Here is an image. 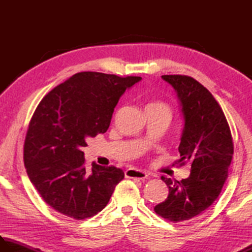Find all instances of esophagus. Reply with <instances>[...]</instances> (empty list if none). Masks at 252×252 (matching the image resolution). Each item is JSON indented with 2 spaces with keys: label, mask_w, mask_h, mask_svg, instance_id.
Instances as JSON below:
<instances>
[{
  "label": "esophagus",
  "mask_w": 252,
  "mask_h": 252,
  "mask_svg": "<svg viewBox=\"0 0 252 252\" xmlns=\"http://www.w3.org/2000/svg\"><path fill=\"white\" fill-rule=\"evenodd\" d=\"M126 178H131V179H138V180H145L147 179L149 174L145 171H141V170H135V169H129L126 171Z\"/></svg>",
  "instance_id": "obj_1"
}]
</instances>
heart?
<instances>
[{"instance_id": "heart-1", "label": "heart", "mask_w": 252, "mask_h": 252, "mask_svg": "<svg viewBox=\"0 0 252 252\" xmlns=\"http://www.w3.org/2000/svg\"><path fill=\"white\" fill-rule=\"evenodd\" d=\"M147 108H167V106H165L164 103H162V101H159V100H155V101H152V103H149L147 106Z\"/></svg>"}]
</instances>
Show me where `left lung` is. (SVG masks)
<instances>
[{"instance_id":"8db88e82","label":"left lung","mask_w":252,"mask_h":252,"mask_svg":"<svg viewBox=\"0 0 252 252\" xmlns=\"http://www.w3.org/2000/svg\"><path fill=\"white\" fill-rule=\"evenodd\" d=\"M162 79L175 89L185 119L181 158L175 163H189L190 174L180 182L162 176L169 195L154 210L176 223L190 220L216 201L228 175L234 144L220 104L201 83L182 74H164Z\"/></svg>"}]
</instances>
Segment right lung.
<instances>
[{
    "label": "right lung",
    "instance_id": "add662e5",
    "mask_svg": "<svg viewBox=\"0 0 252 252\" xmlns=\"http://www.w3.org/2000/svg\"><path fill=\"white\" fill-rule=\"evenodd\" d=\"M141 77L94 71L73 74L47 93L33 112L24 144L31 183L54 210L74 220L107 206L125 172L114 165L85 170V140L108 130L115 107Z\"/></svg>",
    "mask_w": 252,
    "mask_h": 252
}]
</instances>
